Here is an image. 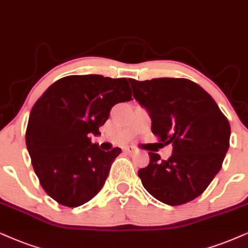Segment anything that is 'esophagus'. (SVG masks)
Instances as JSON below:
<instances>
[{
    "label": "esophagus",
    "mask_w": 248,
    "mask_h": 248,
    "mask_svg": "<svg viewBox=\"0 0 248 248\" xmlns=\"http://www.w3.org/2000/svg\"><path fill=\"white\" fill-rule=\"evenodd\" d=\"M135 151H136V149H135L134 146H128V147H126V152L129 153V155H130V153H134Z\"/></svg>",
    "instance_id": "obj_1"
}]
</instances>
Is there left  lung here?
<instances>
[{
    "label": "left lung",
    "mask_w": 248,
    "mask_h": 248,
    "mask_svg": "<svg viewBox=\"0 0 248 248\" xmlns=\"http://www.w3.org/2000/svg\"><path fill=\"white\" fill-rule=\"evenodd\" d=\"M134 98L149 112L152 133L173 153L161 160L149 152L140 168L143 186L159 202L183 205L207 189L230 145V124L212 96L187 79L129 80Z\"/></svg>",
    "instance_id": "obj_1"
}]
</instances>
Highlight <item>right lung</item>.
<instances>
[{"label":"right lung","mask_w":248,"mask_h":248,"mask_svg":"<svg viewBox=\"0 0 248 248\" xmlns=\"http://www.w3.org/2000/svg\"><path fill=\"white\" fill-rule=\"evenodd\" d=\"M127 79L70 75L52 83L31 111L26 145L41 186L58 203L78 207L104 186L112 162L121 153L92 143L118 103L129 102Z\"/></svg>","instance_id":"1"}]
</instances>
